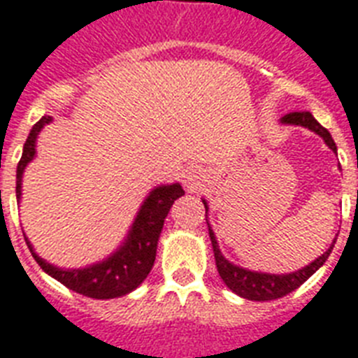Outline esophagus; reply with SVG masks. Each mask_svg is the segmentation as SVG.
Wrapping results in <instances>:
<instances>
[{"mask_svg": "<svg viewBox=\"0 0 358 358\" xmlns=\"http://www.w3.org/2000/svg\"><path fill=\"white\" fill-rule=\"evenodd\" d=\"M185 184H187V185H191V187H193V180H187V182H185Z\"/></svg>", "mask_w": 358, "mask_h": 358, "instance_id": "esophagus-1", "label": "esophagus"}]
</instances>
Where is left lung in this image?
I'll return each instance as SVG.
<instances>
[{"instance_id":"left-lung-1","label":"left lung","mask_w":358,"mask_h":358,"mask_svg":"<svg viewBox=\"0 0 358 358\" xmlns=\"http://www.w3.org/2000/svg\"><path fill=\"white\" fill-rule=\"evenodd\" d=\"M282 124H293V125H302V127H308L312 129L313 133H317L321 138L324 141V144L336 152V144L332 141V136L329 131L324 129L323 125L319 124L317 120L313 118L310 113H289L285 114L282 120ZM204 208H206V214H208V203L203 201ZM208 234L210 242H212V248H214V257H215V266H217V272L220 276L225 282L233 293H236L242 299L248 300H257V302H264V300H274L282 299L285 294H289L294 289H299L302 283L306 282L308 278L315 274V270H319L324 264V261L331 255L332 248H334V242L332 245L323 253L319 255L313 263L306 264L304 268L296 270V272H289V274H268V272H255V270L242 268L238 264H233L231 261L223 257L222 250L217 245V240H215V234L212 231V227L208 225Z\"/></svg>"}]
</instances>
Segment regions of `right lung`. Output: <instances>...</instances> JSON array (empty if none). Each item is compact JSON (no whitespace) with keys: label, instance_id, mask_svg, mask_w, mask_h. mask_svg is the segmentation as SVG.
Instances as JSON below:
<instances>
[{"label":"right lung","instance_id":"right-lung-1","mask_svg":"<svg viewBox=\"0 0 358 358\" xmlns=\"http://www.w3.org/2000/svg\"><path fill=\"white\" fill-rule=\"evenodd\" d=\"M50 122L52 116H43L31 127L26 138L22 157L16 167V201L18 203L22 197V174L37 154L35 144H37L41 129ZM182 195H184V189L180 184H165L154 187L148 193V197L144 199V203L141 204L135 222L118 250L99 263L90 264L84 268L54 266L35 253L34 245L27 238L26 244L41 268L45 270L48 276L64 283L71 291L90 296V299H118V296L135 291L150 274V270L154 266L157 242H159L165 217H167L174 201Z\"/></svg>","mask_w":358,"mask_h":358}]
</instances>
